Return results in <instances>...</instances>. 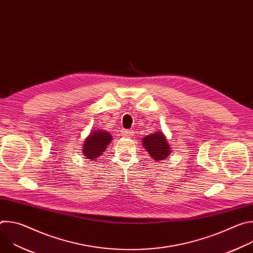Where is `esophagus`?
<instances>
[{"label":"esophagus","instance_id":"obj_1","mask_svg":"<svg viewBox=\"0 0 253 253\" xmlns=\"http://www.w3.org/2000/svg\"><path fill=\"white\" fill-rule=\"evenodd\" d=\"M133 133L134 132L132 130H126V129L122 130V132H121L122 136H124V137H131V136H133Z\"/></svg>","mask_w":253,"mask_h":253}]
</instances>
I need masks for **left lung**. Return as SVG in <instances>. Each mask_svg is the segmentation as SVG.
Masks as SVG:
<instances>
[{
    "label": "left lung",
    "mask_w": 253,
    "mask_h": 253,
    "mask_svg": "<svg viewBox=\"0 0 253 253\" xmlns=\"http://www.w3.org/2000/svg\"><path fill=\"white\" fill-rule=\"evenodd\" d=\"M142 145L156 162L168 158L171 154V146L162 131H156L144 137Z\"/></svg>",
    "instance_id": "1"
}]
</instances>
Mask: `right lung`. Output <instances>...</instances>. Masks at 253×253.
<instances>
[{
	"mask_svg": "<svg viewBox=\"0 0 253 253\" xmlns=\"http://www.w3.org/2000/svg\"><path fill=\"white\" fill-rule=\"evenodd\" d=\"M112 142V136L109 132L102 129H95L87 136L84 141L82 153L86 159L96 160L106 150L107 146Z\"/></svg>",
	"mask_w": 253,
	"mask_h": 253,
	"instance_id": "right-lung-1",
	"label": "right lung"
}]
</instances>
